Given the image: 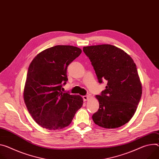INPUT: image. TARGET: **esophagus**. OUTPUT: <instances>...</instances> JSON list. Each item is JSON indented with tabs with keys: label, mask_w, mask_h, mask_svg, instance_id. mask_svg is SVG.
Instances as JSON below:
<instances>
[{
	"label": "esophagus",
	"mask_w": 159,
	"mask_h": 159,
	"mask_svg": "<svg viewBox=\"0 0 159 159\" xmlns=\"http://www.w3.org/2000/svg\"><path fill=\"white\" fill-rule=\"evenodd\" d=\"M89 98V96H83V99H84V102H86V101H88Z\"/></svg>",
	"instance_id": "esophagus-1"
}]
</instances>
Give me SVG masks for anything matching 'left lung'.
Returning a JSON list of instances; mask_svg holds the SVG:
<instances>
[{
  "mask_svg": "<svg viewBox=\"0 0 159 159\" xmlns=\"http://www.w3.org/2000/svg\"><path fill=\"white\" fill-rule=\"evenodd\" d=\"M99 83L107 80L106 89L96 98L99 103L93 120L107 129L119 127L134 115L142 94V85L132 57L110 44L84 47Z\"/></svg>",
  "mask_w": 159,
  "mask_h": 159,
  "instance_id": "left-lung-1",
  "label": "left lung"
}]
</instances>
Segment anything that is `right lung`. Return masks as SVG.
<instances>
[{
  "label": "right lung",
  "instance_id": "add662e5",
  "mask_svg": "<svg viewBox=\"0 0 159 159\" xmlns=\"http://www.w3.org/2000/svg\"><path fill=\"white\" fill-rule=\"evenodd\" d=\"M82 52L72 46H56L39 53L28 67L23 91L25 103L41 127L57 130L67 127L83 105L79 95L63 93L68 66Z\"/></svg>",
  "mask_w": 159,
  "mask_h": 159
}]
</instances>
